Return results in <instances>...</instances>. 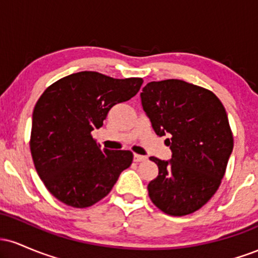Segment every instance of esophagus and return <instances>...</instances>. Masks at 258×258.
I'll list each match as a JSON object with an SVG mask.
<instances>
[{
    "label": "esophagus",
    "mask_w": 258,
    "mask_h": 258,
    "mask_svg": "<svg viewBox=\"0 0 258 258\" xmlns=\"http://www.w3.org/2000/svg\"><path fill=\"white\" fill-rule=\"evenodd\" d=\"M133 160H135L136 162H141V161H144V160H147V156L139 155V154H135V155H133Z\"/></svg>",
    "instance_id": "1"
}]
</instances>
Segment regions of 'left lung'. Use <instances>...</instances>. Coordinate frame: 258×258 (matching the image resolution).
I'll return each instance as SVG.
<instances>
[{"instance_id":"1","label":"left lung","mask_w":258,"mask_h":258,"mask_svg":"<svg viewBox=\"0 0 258 258\" xmlns=\"http://www.w3.org/2000/svg\"><path fill=\"white\" fill-rule=\"evenodd\" d=\"M142 105L172 159L152 156L159 174L148 184L150 200L164 214L185 216L214 197L226 173L233 150V133L226 109L217 96L182 80L149 82L141 93Z\"/></svg>"}]
</instances>
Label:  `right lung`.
Listing matches in <instances>:
<instances>
[{
    "label": "right lung",
    "mask_w": 258,
    "mask_h": 258,
    "mask_svg": "<svg viewBox=\"0 0 258 258\" xmlns=\"http://www.w3.org/2000/svg\"><path fill=\"white\" fill-rule=\"evenodd\" d=\"M141 78L112 79L81 72L58 80L32 112L30 150L37 174L53 197L76 209L105 198L131 166L130 150L100 149L92 131L110 109L138 93Z\"/></svg>",
    "instance_id": "add662e5"
}]
</instances>
